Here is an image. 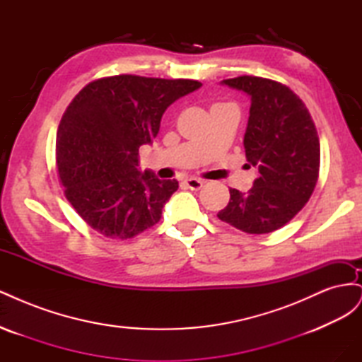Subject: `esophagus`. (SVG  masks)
I'll return each mask as SVG.
<instances>
[{"label":"esophagus","mask_w":362,"mask_h":362,"mask_svg":"<svg viewBox=\"0 0 362 362\" xmlns=\"http://www.w3.org/2000/svg\"><path fill=\"white\" fill-rule=\"evenodd\" d=\"M184 184L187 185L190 190H199L204 185V181L198 180V178H187V180H184Z\"/></svg>","instance_id":"esophagus-1"}]
</instances>
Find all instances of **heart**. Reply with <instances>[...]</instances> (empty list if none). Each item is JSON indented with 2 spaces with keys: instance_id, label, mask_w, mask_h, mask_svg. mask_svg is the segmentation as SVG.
Returning <instances> with one entry per match:
<instances>
[{
  "instance_id": "1",
  "label": "heart",
  "mask_w": 362,
  "mask_h": 362,
  "mask_svg": "<svg viewBox=\"0 0 362 362\" xmlns=\"http://www.w3.org/2000/svg\"><path fill=\"white\" fill-rule=\"evenodd\" d=\"M223 105H228V104H222V103H216V104H213V107H211V110H214V108H218V107H223Z\"/></svg>"
}]
</instances>
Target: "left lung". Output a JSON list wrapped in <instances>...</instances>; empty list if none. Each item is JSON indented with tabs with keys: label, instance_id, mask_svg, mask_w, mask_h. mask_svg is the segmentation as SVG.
Instances as JSON below:
<instances>
[{
	"label": "left lung",
	"instance_id": "obj_1",
	"mask_svg": "<svg viewBox=\"0 0 362 362\" xmlns=\"http://www.w3.org/2000/svg\"><path fill=\"white\" fill-rule=\"evenodd\" d=\"M250 96L245 149L258 177L247 193L231 199L217 217L247 234L273 233L308 202L319 180L320 141L300 98L275 80L242 75L223 80Z\"/></svg>",
	"mask_w": 362,
	"mask_h": 362
}]
</instances>
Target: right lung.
I'll use <instances>...</instances> for the list:
<instances>
[{
  "instance_id": "obj_1",
  "label": "right lung",
  "mask_w": 362,
  "mask_h": 362,
  "mask_svg": "<svg viewBox=\"0 0 362 362\" xmlns=\"http://www.w3.org/2000/svg\"><path fill=\"white\" fill-rule=\"evenodd\" d=\"M202 84L113 75L90 81L63 113L56 144L64 196L107 238H134L158 223L177 180L140 173L139 148L160 131L164 110Z\"/></svg>"
}]
</instances>
